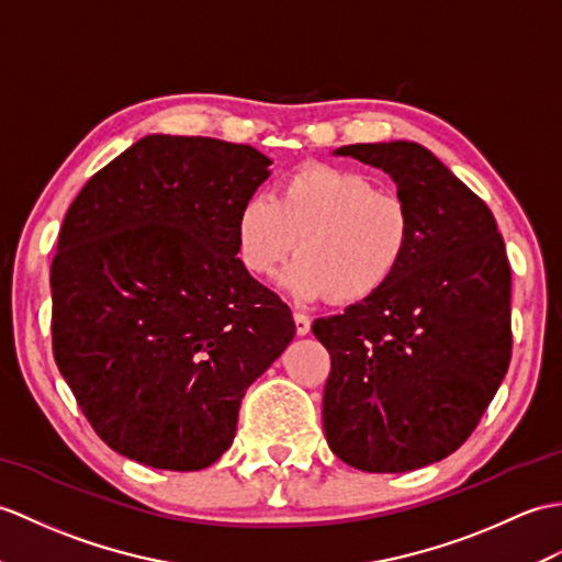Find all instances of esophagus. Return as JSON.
<instances>
[{
	"label": "esophagus",
	"mask_w": 562,
	"mask_h": 562,
	"mask_svg": "<svg viewBox=\"0 0 562 562\" xmlns=\"http://www.w3.org/2000/svg\"><path fill=\"white\" fill-rule=\"evenodd\" d=\"M294 325H296V335H308L311 330V321L304 313H294Z\"/></svg>",
	"instance_id": "1"
}]
</instances>
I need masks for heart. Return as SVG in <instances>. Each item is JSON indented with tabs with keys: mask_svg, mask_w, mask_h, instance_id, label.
<instances>
[{
	"mask_svg": "<svg viewBox=\"0 0 562 562\" xmlns=\"http://www.w3.org/2000/svg\"><path fill=\"white\" fill-rule=\"evenodd\" d=\"M234 232L241 266L254 278H270L296 249L284 290L304 304L330 296L349 306L397 276L412 249L414 217L402 195L369 175L304 165L282 179L276 201L246 199Z\"/></svg>",
	"mask_w": 562,
	"mask_h": 562,
	"instance_id": "heart-1",
	"label": "heart"
}]
</instances>
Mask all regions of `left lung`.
<instances>
[{"mask_svg":"<svg viewBox=\"0 0 562 562\" xmlns=\"http://www.w3.org/2000/svg\"><path fill=\"white\" fill-rule=\"evenodd\" d=\"M335 155L390 175L414 237L385 290L313 321L333 361L325 438L361 472H412L458 450L503 383L510 263L488 205L419 143H355Z\"/></svg>","mask_w":562,"mask_h":562,"instance_id":"1","label":"left lung"}]
</instances>
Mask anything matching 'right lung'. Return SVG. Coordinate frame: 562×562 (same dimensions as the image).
Here are the masks:
<instances>
[{"label": "right lung", "instance_id": "obj_1", "mask_svg": "<svg viewBox=\"0 0 562 562\" xmlns=\"http://www.w3.org/2000/svg\"><path fill=\"white\" fill-rule=\"evenodd\" d=\"M251 146L150 134L88 179L52 260V349L95 434L199 472L241 397L294 340L292 311L237 258V213L270 177Z\"/></svg>", "mask_w": 562, "mask_h": 562}]
</instances>
